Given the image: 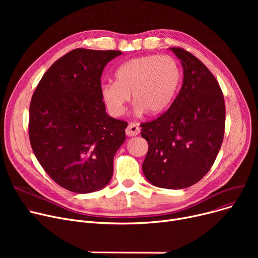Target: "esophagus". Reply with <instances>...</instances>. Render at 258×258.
I'll return each mask as SVG.
<instances>
[{"instance_id": "34e87169", "label": "esophagus", "mask_w": 258, "mask_h": 258, "mask_svg": "<svg viewBox=\"0 0 258 258\" xmlns=\"http://www.w3.org/2000/svg\"><path fill=\"white\" fill-rule=\"evenodd\" d=\"M139 133H140V127L137 123H135V122H131V123L127 125V127L125 128V134L128 137L137 136Z\"/></svg>"}]
</instances>
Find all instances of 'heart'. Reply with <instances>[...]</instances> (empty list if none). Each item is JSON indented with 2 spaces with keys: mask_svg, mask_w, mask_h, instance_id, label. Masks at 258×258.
<instances>
[{
  "mask_svg": "<svg viewBox=\"0 0 258 258\" xmlns=\"http://www.w3.org/2000/svg\"><path fill=\"white\" fill-rule=\"evenodd\" d=\"M116 81L101 87V97L113 115L124 112L133 94L138 114L152 116L168 110L180 90L183 73L178 60L170 55H144L122 63Z\"/></svg>",
  "mask_w": 258,
  "mask_h": 258,
  "instance_id": "b5f03b06",
  "label": "heart"
}]
</instances>
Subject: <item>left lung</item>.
Masks as SVG:
<instances>
[{
	"label": "left lung",
	"instance_id": "8db88e82",
	"mask_svg": "<svg viewBox=\"0 0 258 258\" xmlns=\"http://www.w3.org/2000/svg\"><path fill=\"white\" fill-rule=\"evenodd\" d=\"M170 49L182 61L183 85L165 113L140 124L148 143L142 169L157 187L182 189L198 183L213 165L224 139L226 108L208 68L183 48Z\"/></svg>",
	"mask_w": 258,
	"mask_h": 258
}]
</instances>
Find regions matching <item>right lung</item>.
Returning <instances> with one entry per match:
<instances>
[{
    "label": "right lung",
    "instance_id": "right-lung-1",
    "mask_svg": "<svg viewBox=\"0 0 258 258\" xmlns=\"http://www.w3.org/2000/svg\"><path fill=\"white\" fill-rule=\"evenodd\" d=\"M121 51L77 48L54 62L32 95L29 139L49 177L68 190L90 194L111 181L127 122L105 112L101 74Z\"/></svg>",
    "mask_w": 258,
    "mask_h": 258
}]
</instances>
